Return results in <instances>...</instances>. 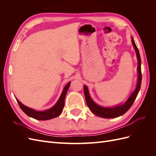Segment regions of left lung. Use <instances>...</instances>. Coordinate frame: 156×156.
Listing matches in <instances>:
<instances>
[{
	"mask_svg": "<svg viewBox=\"0 0 156 156\" xmlns=\"http://www.w3.org/2000/svg\"><path fill=\"white\" fill-rule=\"evenodd\" d=\"M131 42L135 50V53L138 62V77L136 88H135L133 92H132L129 98L127 99V101L124 103H123V104H119L114 107H106L96 104V103L92 100L90 96L88 87L86 85H84V96H85L87 104L89 107L90 110L94 115L101 118H104V119H114V118L120 116L129 109L130 107L133 105V102L135 101L136 96H137L140 88L141 80H142V74H141V60L139 49L137 48V47L135 45L133 37H131Z\"/></svg>",
	"mask_w": 156,
	"mask_h": 156,
	"instance_id": "left-lung-1",
	"label": "left lung"
}]
</instances>
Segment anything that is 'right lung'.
Listing matches in <instances>:
<instances>
[{
    "mask_svg": "<svg viewBox=\"0 0 156 156\" xmlns=\"http://www.w3.org/2000/svg\"><path fill=\"white\" fill-rule=\"evenodd\" d=\"M71 82H69L66 85L64 88L63 91L61 94V95L58 99V100L55 103L54 106L52 107L51 108H49L43 111H36L35 109H33L32 108H30L27 106H25L21 103L16 98V100L18 103L19 105L21 107L22 111L24 112L25 114L33 119L39 120H48L52 119H54L58 116L62 112L63 108L64 106V101L65 98L68 90L69 87Z\"/></svg>",
    "mask_w": 156,
    "mask_h": 156,
    "instance_id": "obj_1",
    "label": "right lung"
}]
</instances>
